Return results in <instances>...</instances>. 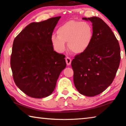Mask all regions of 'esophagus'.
<instances>
[{"instance_id":"obj_1","label":"esophagus","mask_w":126,"mask_h":126,"mask_svg":"<svg viewBox=\"0 0 126 126\" xmlns=\"http://www.w3.org/2000/svg\"><path fill=\"white\" fill-rule=\"evenodd\" d=\"M65 61H66V63H67V65H70L71 64V59L69 58V57H67L65 58Z\"/></svg>"}]
</instances>
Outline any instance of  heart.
Returning a JSON list of instances; mask_svg holds the SVG:
<instances>
[{"mask_svg": "<svg viewBox=\"0 0 126 126\" xmlns=\"http://www.w3.org/2000/svg\"><path fill=\"white\" fill-rule=\"evenodd\" d=\"M57 34H53L51 42L55 50L63 52L66 49L65 42L70 50L76 54H81L91 46L93 38L92 25L87 22L69 20L59 27Z\"/></svg>", "mask_w": 126, "mask_h": 126, "instance_id": "heart-1", "label": "heart"}]
</instances>
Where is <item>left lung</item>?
Here are the masks:
<instances>
[{
  "label": "left lung",
  "instance_id": "left-lung-1",
  "mask_svg": "<svg viewBox=\"0 0 126 126\" xmlns=\"http://www.w3.org/2000/svg\"><path fill=\"white\" fill-rule=\"evenodd\" d=\"M92 23L93 38L86 52L76 55L71 63L73 81L83 95L93 97L103 92L114 80L121 61L118 40L100 18H83Z\"/></svg>",
  "mask_w": 126,
  "mask_h": 126
}]
</instances>
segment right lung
<instances>
[{
  "mask_svg": "<svg viewBox=\"0 0 126 126\" xmlns=\"http://www.w3.org/2000/svg\"><path fill=\"white\" fill-rule=\"evenodd\" d=\"M61 17L32 23L14 40L10 57L13 77L16 86L29 97L50 95L67 65L65 56L55 52L51 42Z\"/></svg>",
  "mask_w": 126,
  "mask_h": 126,
  "instance_id": "1",
  "label": "right lung"
}]
</instances>
